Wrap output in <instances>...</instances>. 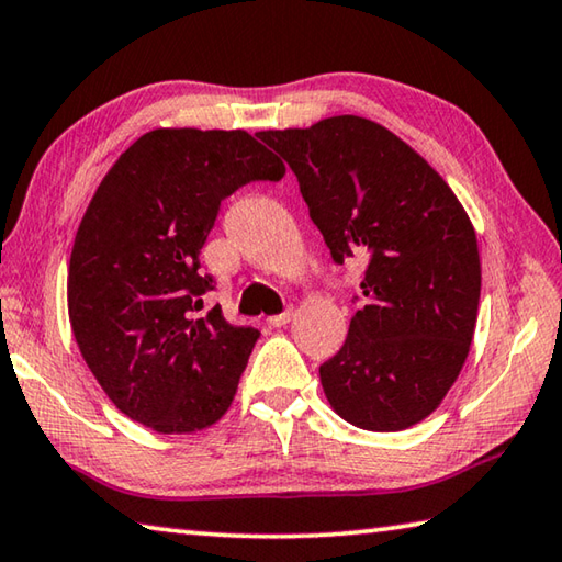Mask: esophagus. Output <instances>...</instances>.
Returning <instances> with one entry per match:
<instances>
[{"label": "esophagus", "instance_id": "esophagus-1", "mask_svg": "<svg viewBox=\"0 0 562 562\" xmlns=\"http://www.w3.org/2000/svg\"><path fill=\"white\" fill-rule=\"evenodd\" d=\"M291 318H293V311H286V313H279V316H271L266 323H269L271 328H281L286 326V323H291Z\"/></svg>", "mask_w": 562, "mask_h": 562}]
</instances>
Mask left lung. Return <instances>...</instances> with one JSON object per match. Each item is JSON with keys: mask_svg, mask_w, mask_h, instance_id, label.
Wrapping results in <instances>:
<instances>
[{"mask_svg": "<svg viewBox=\"0 0 562 562\" xmlns=\"http://www.w3.org/2000/svg\"><path fill=\"white\" fill-rule=\"evenodd\" d=\"M256 135L296 172L333 259H368V303L321 366L330 407L368 431L417 425L447 397L474 340L481 259L467 210L415 147L368 117Z\"/></svg>", "mask_w": 562, "mask_h": 562, "instance_id": "8db88e82", "label": "left lung"}]
</instances>
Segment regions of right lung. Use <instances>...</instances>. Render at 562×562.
<instances>
[{"label":"right lung","instance_id":"obj_1","mask_svg":"<svg viewBox=\"0 0 562 562\" xmlns=\"http://www.w3.org/2000/svg\"><path fill=\"white\" fill-rule=\"evenodd\" d=\"M286 165L246 131L157 127L93 192L68 261V321L108 400L157 435H194L232 407L259 330L214 306L200 251L224 196Z\"/></svg>","mask_w":562,"mask_h":562}]
</instances>
